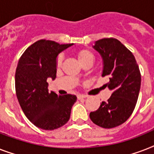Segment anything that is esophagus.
Listing matches in <instances>:
<instances>
[{
	"instance_id": "obj_1",
	"label": "esophagus",
	"mask_w": 154,
	"mask_h": 154,
	"mask_svg": "<svg viewBox=\"0 0 154 154\" xmlns=\"http://www.w3.org/2000/svg\"><path fill=\"white\" fill-rule=\"evenodd\" d=\"M77 97V99H78V100H81V99H84V98H85V97H87L86 96H85V95H82V94H78Z\"/></svg>"
}]
</instances>
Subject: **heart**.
Wrapping results in <instances>:
<instances>
[{"mask_svg":"<svg viewBox=\"0 0 154 154\" xmlns=\"http://www.w3.org/2000/svg\"><path fill=\"white\" fill-rule=\"evenodd\" d=\"M77 59L79 60L82 65L85 63L88 62V61H93L94 60V55L91 52L88 50V49H81L77 53ZM63 57L61 55H59L57 57L56 60V65L57 67H60L61 63H62Z\"/></svg>","mask_w":154,"mask_h":154,"instance_id":"heart-1","label":"heart"}]
</instances>
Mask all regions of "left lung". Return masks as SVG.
Listing matches in <instances>:
<instances>
[{
  "mask_svg": "<svg viewBox=\"0 0 154 154\" xmlns=\"http://www.w3.org/2000/svg\"><path fill=\"white\" fill-rule=\"evenodd\" d=\"M94 48L103 58L102 77L112 95L97 110L89 113L94 124L111 129L123 124L134 112L141 88V72L134 54L115 38L97 41Z\"/></svg>",
  "mask_w": 154,
  "mask_h": 154,
  "instance_id": "8db88e82",
  "label": "left lung"
}]
</instances>
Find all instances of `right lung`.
I'll list each match as a JSON object with an SVG mask.
<instances>
[{
  "label": "right lung",
  "instance_id": "1",
  "mask_svg": "<svg viewBox=\"0 0 154 154\" xmlns=\"http://www.w3.org/2000/svg\"><path fill=\"white\" fill-rule=\"evenodd\" d=\"M71 45L40 40L27 48L18 61L15 73L17 97L28 119L42 129L53 130L66 124L77 101L75 95L49 93L47 82L49 77L56 78L57 55Z\"/></svg>",
  "mask_w": 154,
  "mask_h": 154
}]
</instances>
